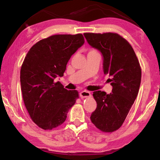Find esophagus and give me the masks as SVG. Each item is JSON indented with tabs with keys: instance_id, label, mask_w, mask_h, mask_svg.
Here are the masks:
<instances>
[{
	"instance_id": "34e87169",
	"label": "esophagus",
	"mask_w": 160,
	"mask_h": 160,
	"mask_svg": "<svg viewBox=\"0 0 160 160\" xmlns=\"http://www.w3.org/2000/svg\"><path fill=\"white\" fill-rule=\"evenodd\" d=\"M91 96V93L90 92L88 91H86V90H83L80 93V97L81 98H85V97H90Z\"/></svg>"
}]
</instances>
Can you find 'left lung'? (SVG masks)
Segmentation results:
<instances>
[{
	"instance_id": "8db88e82",
	"label": "left lung",
	"mask_w": 160,
	"mask_h": 160,
	"mask_svg": "<svg viewBox=\"0 0 160 160\" xmlns=\"http://www.w3.org/2000/svg\"><path fill=\"white\" fill-rule=\"evenodd\" d=\"M92 47L103 57V71L110 78L112 93L95 91L97 108L90 119L103 132H113L122 126L138 94L141 68L131 44L116 33L84 34Z\"/></svg>"
}]
</instances>
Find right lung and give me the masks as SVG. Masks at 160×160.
Returning <instances> with one entry per match:
<instances>
[{
  "mask_svg": "<svg viewBox=\"0 0 160 160\" xmlns=\"http://www.w3.org/2000/svg\"><path fill=\"white\" fill-rule=\"evenodd\" d=\"M85 43L82 34H57L38 42L27 54L20 70L24 103L32 120L44 130L61 125L78 98L57 78L63 76L71 56Z\"/></svg>",
  "mask_w": 160,
  "mask_h": 160,
  "instance_id": "obj_1",
  "label": "right lung"
}]
</instances>
